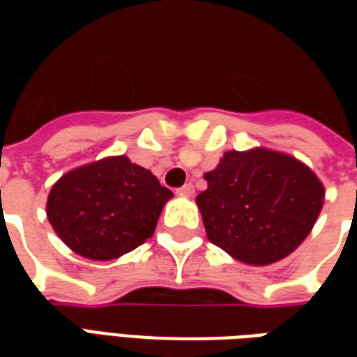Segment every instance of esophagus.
Masks as SVG:
<instances>
[{
	"instance_id": "obj_1",
	"label": "esophagus",
	"mask_w": 357,
	"mask_h": 357,
	"mask_svg": "<svg viewBox=\"0 0 357 357\" xmlns=\"http://www.w3.org/2000/svg\"><path fill=\"white\" fill-rule=\"evenodd\" d=\"M178 193L183 195V197H191V195L195 193V187L191 185V183H185V185H183V187H179Z\"/></svg>"
}]
</instances>
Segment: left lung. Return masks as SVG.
I'll list each match as a JSON object with an SVG mask.
<instances>
[{"label":"left lung","mask_w":357,"mask_h":357,"mask_svg":"<svg viewBox=\"0 0 357 357\" xmlns=\"http://www.w3.org/2000/svg\"><path fill=\"white\" fill-rule=\"evenodd\" d=\"M204 179L197 206L206 237L248 266H269L296 250L325 201L312 168L266 147L227 151Z\"/></svg>","instance_id":"1"}]
</instances>
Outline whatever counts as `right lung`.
<instances>
[{
    "label": "right lung",
    "mask_w": 357,
    "mask_h": 357,
    "mask_svg": "<svg viewBox=\"0 0 357 357\" xmlns=\"http://www.w3.org/2000/svg\"><path fill=\"white\" fill-rule=\"evenodd\" d=\"M174 193L128 156H105L66 172L51 187L47 220L88 260H114L153 237Z\"/></svg>",
    "instance_id": "right-lung-1"
}]
</instances>
